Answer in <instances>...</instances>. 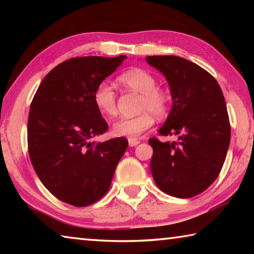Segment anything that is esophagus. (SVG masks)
<instances>
[{
    "instance_id": "34e87169",
    "label": "esophagus",
    "mask_w": 254,
    "mask_h": 254,
    "mask_svg": "<svg viewBox=\"0 0 254 254\" xmlns=\"http://www.w3.org/2000/svg\"><path fill=\"white\" fill-rule=\"evenodd\" d=\"M140 143V141L137 139H128V145L130 147H135V145H137Z\"/></svg>"
}]
</instances>
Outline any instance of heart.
<instances>
[{
    "instance_id": "heart-1",
    "label": "heart",
    "mask_w": 254,
    "mask_h": 254,
    "mask_svg": "<svg viewBox=\"0 0 254 254\" xmlns=\"http://www.w3.org/2000/svg\"><path fill=\"white\" fill-rule=\"evenodd\" d=\"M119 81L141 94L139 111L142 113L115 121L112 127V133L115 136L135 139L153 126L154 117L163 119L168 115L171 97L168 92L158 87V80L152 72L143 68H132L120 75ZM93 101L98 112L104 117L111 118L117 114V94L109 81L103 80L96 86Z\"/></svg>"
}]
</instances>
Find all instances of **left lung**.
Returning a JSON list of instances; mask_svg holds the SVG:
<instances>
[{
	"instance_id": "obj_1",
	"label": "left lung",
	"mask_w": 254,
	"mask_h": 254,
	"mask_svg": "<svg viewBox=\"0 0 254 254\" xmlns=\"http://www.w3.org/2000/svg\"><path fill=\"white\" fill-rule=\"evenodd\" d=\"M147 63L168 80L173 109L160 135L149 139L153 149L150 168L160 190L190 198L206 190L220 175L231 140L224 96L216 79L204 68L177 56H148Z\"/></svg>"
}]
</instances>
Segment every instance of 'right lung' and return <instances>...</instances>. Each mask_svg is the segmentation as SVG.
I'll return each mask as SVG.
<instances>
[{
    "label": "right lung",
    "mask_w": 254,
    "mask_h": 254,
    "mask_svg": "<svg viewBox=\"0 0 254 254\" xmlns=\"http://www.w3.org/2000/svg\"><path fill=\"white\" fill-rule=\"evenodd\" d=\"M126 58L65 60L47 74L34 94L28 119L30 160L45 187L64 203L84 207L100 200L127 148L124 137L91 141L109 128L93 93Z\"/></svg>",
    "instance_id": "right-lung-1"
}]
</instances>
